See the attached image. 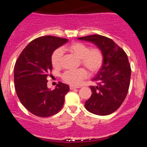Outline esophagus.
I'll use <instances>...</instances> for the list:
<instances>
[{
    "label": "esophagus",
    "mask_w": 147,
    "mask_h": 147,
    "mask_svg": "<svg viewBox=\"0 0 147 147\" xmlns=\"http://www.w3.org/2000/svg\"><path fill=\"white\" fill-rule=\"evenodd\" d=\"M76 88H78V87L72 86V85H71V86H70V89H71V90H74V89H76Z\"/></svg>",
    "instance_id": "34e87169"
}]
</instances>
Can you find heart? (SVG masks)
I'll list each match as a JSON object with an SVG mask.
<instances>
[{
    "label": "heart",
    "mask_w": 147,
    "mask_h": 147,
    "mask_svg": "<svg viewBox=\"0 0 147 147\" xmlns=\"http://www.w3.org/2000/svg\"><path fill=\"white\" fill-rule=\"evenodd\" d=\"M67 49L80 58L81 64L91 74H96L102 68L105 61V56L102 50L99 48H90L89 45L85 43L74 42L67 45ZM62 54L63 51L62 49H56L51 54V62L54 68L61 67ZM88 71L85 68H79L65 71L62 74V79L65 82L76 86L88 77Z\"/></svg>",
    "instance_id": "heart-1"
}]
</instances>
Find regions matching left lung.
<instances>
[{
  "label": "left lung",
  "mask_w": 147,
  "mask_h": 147,
  "mask_svg": "<svg viewBox=\"0 0 147 147\" xmlns=\"http://www.w3.org/2000/svg\"><path fill=\"white\" fill-rule=\"evenodd\" d=\"M78 39L96 44L105 56L102 68L93 79L96 86L90 87L92 95L85 102V108L96 115H110L120 107L128 93L131 67L127 54L112 39L102 35Z\"/></svg>",
  "instance_id": "1"
}]
</instances>
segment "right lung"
<instances>
[{
    "label": "right lung",
    "mask_w": 147,
    "mask_h": 147,
    "mask_svg": "<svg viewBox=\"0 0 147 147\" xmlns=\"http://www.w3.org/2000/svg\"><path fill=\"white\" fill-rule=\"evenodd\" d=\"M67 42L65 38L42 36L32 40L18 57L14 67L15 88L22 105L34 115L49 117L57 113L64 105L69 86L59 82L54 90L48 88L51 76V54Z\"/></svg>",
    "instance_id": "1"
}]
</instances>
